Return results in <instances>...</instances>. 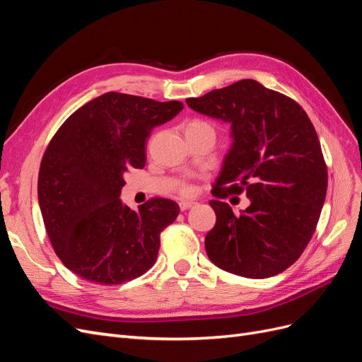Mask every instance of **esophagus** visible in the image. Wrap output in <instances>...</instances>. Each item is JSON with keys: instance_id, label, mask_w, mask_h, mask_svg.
<instances>
[{"instance_id": "esophagus-1", "label": "esophagus", "mask_w": 362, "mask_h": 362, "mask_svg": "<svg viewBox=\"0 0 362 362\" xmlns=\"http://www.w3.org/2000/svg\"><path fill=\"white\" fill-rule=\"evenodd\" d=\"M194 205H196V202H193V201H181V202H180L181 211L189 210V208H192V206H194Z\"/></svg>"}]
</instances>
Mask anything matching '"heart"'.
I'll list each match as a JSON object with an SVG mask.
<instances>
[{
  "label": "heart",
  "mask_w": 362,
  "mask_h": 362,
  "mask_svg": "<svg viewBox=\"0 0 362 362\" xmlns=\"http://www.w3.org/2000/svg\"><path fill=\"white\" fill-rule=\"evenodd\" d=\"M190 129H210V131H213L210 124H206L205 120H199V119L192 120V122L187 125V131H190ZM182 193L184 194H192L193 193L192 185H185V187L182 189Z\"/></svg>",
  "instance_id": "heart-1"
}]
</instances>
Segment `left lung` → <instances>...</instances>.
Wrapping results in <instances>:
<instances>
[{
  "label": "left lung",
  "mask_w": 362,
  "mask_h": 362,
  "mask_svg": "<svg viewBox=\"0 0 362 362\" xmlns=\"http://www.w3.org/2000/svg\"><path fill=\"white\" fill-rule=\"evenodd\" d=\"M185 103L231 124L233 146L211 190L217 221L205 237L208 258L238 276L278 275L310 243L326 198L327 168L308 115L255 80ZM242 191L251 205L237 216L220 199Z\"/></svg>",
  "instance_id": "obj_1"
}]
</instances>
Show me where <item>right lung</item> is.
Here are the masks:
<instances>
[{
	"label": "right lung",
	"instance_id": "add662e5",
	"mask_svg": "<svg viewBox=\"0 0 362 362\" xmlns=\"http://www.w3.org/2000/svg\"><path fill=\"white\" fill-rule=\"evenodd\" d=\"M182 108L180 101L107 92L51 139L39 169V205L54 250L76 276L117 286L154 266L178 204L152 198L133 211L119 196L125 172L145 168L151 131Z\"/></svg>",
	"mask_w": 362,
	"mask_h": 362
}]
</instances>
